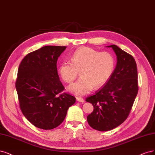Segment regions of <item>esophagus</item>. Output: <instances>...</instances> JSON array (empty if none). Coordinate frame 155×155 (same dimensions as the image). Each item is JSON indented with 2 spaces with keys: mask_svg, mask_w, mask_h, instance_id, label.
Masks as SVG:
<instances>
[{
  "mask_svg": "<svg viewBox=\"0 0 155 155\" xmlns=\"http://www.w3.org/2000/svg\"><path fill=\"white\" fill-rule=\"evenodd\" d=\"M76 100L78 101V102H80V103L84 102V99L82 97H76Z\"/></svg>",
  "mask_w": 155,
  "mask_h": 155,
  "instance_id": "obj_1",
  "label": "esophagus"
}]
</instances>
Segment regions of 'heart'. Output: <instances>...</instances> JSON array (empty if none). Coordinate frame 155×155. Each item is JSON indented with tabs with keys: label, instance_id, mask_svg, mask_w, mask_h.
<instances>
[{
	"label": "heart",
	"instance_id": "b5f03b06",
	"mask_svg": "<svg viewBox=\"0 0 155 155\" xmlns=\"http://www.w3.org/2000/svg\"><path fill=\"white\" fill-rule=\"evenodd\" d=\"M115 63V58L111 53L83 47L72 53L71 61L61 62L58 72L63 81L71 83L79 71L81 77L68 89L76 95H83L92 91L94 87H102L107 82L113 74Z\"/></svg>",
	"mask_w": 155,
	"mask_h": 155
}]
</instances>
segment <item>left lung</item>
<instances>
[{
  "label": "left lung",
  "mask_w": 155,
  "mask_h": 155,
  "mask_svg": "<svg viewBox=\"0 0 155 155\" xmlns=\"http://www.w3.org/2000/svg\"><path fill=\"white\" fill-rule=\"evenodd\" d=\"M108 47L117 55L116 67L104 86L86 99L94 106L93 112L87 116L88 123L100 131L113 130L126 120L138 90L134 58L115 45Z\"/></svg>",
  "instance_id": "obj_1"
}]
</instances>
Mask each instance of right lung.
<instances>
[{
    "instance_id": "1",
    "label": "right lung",
    "mask_w": 155,
    "mask_h": 155,
    "mask_svg": "<svg viewBox=\"0 0 155 155\" xmlns=\"http://www.w3.org/2000/svg\"><path fill=\"white\" fill-rule=\"evenodd\" d=\"M65 46L47 45L27 54L21 61L15 87L20 108L32 124L52 130L65 119L76 97L62 93L65 87L57 71V60Z\"/></svg>"
}]
</instances>
